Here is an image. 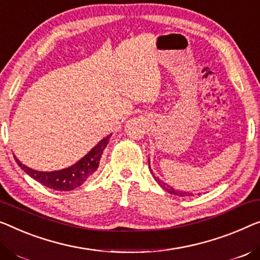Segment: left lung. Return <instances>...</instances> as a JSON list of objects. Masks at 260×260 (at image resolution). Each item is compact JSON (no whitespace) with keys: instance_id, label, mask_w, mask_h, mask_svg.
<instances>
[{"instance_id":"obj_1","label":"left lung","mask_w":260,"mask_h":260,"mask_svg":"<svg viewBox=\"0 0 260 260\" xmlns=\"http://www.w3.org/2000/svg\"><path fill=\"white\" fill-rule=\"evenodd\" d=\"M148 165H149V160H148ZM149 169H150V165H149ZM150 172H152V169H150ZM152 175H153V177H154V179H155V181H156L157 183H158V185H161V187L164 188L166 191H168V192L170 193V195H176V196H180V197H188V196H193V193H192V192H189V191H180V190H175V189L172 188V187H169L168 184H166L165 182H162L160 179H158V177L155 176L153 173H152Z\"/></svg>"}]
</instances>
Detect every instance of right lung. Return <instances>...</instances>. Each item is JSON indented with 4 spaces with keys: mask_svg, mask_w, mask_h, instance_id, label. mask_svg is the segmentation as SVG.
Here are the masks:
<instances>
[{
    "mask_svg": "<svg viewBox=\"0 0 260 260\" xmlns=\"http://www.w3.org/2000/svg\"><path fill=\"white\" fill-rule=\"evenodd\" d=\"M111 137L112 134L102 139L90 152L81 157L79 161H77L75 165L64 169L55 170V172H40V170L31 169L23 165L15 155L14 157L21 169L24 170L34 180L40 182L45 187L53 189V190L70 191L78 188L95 173V170L99 167L100 157H102L104 149L107 147Z\"/></svg>",
    "mask_w": 260,
    "mask_h": 260,
    "instance_id": "obj_1",
    "label": "right lung"
}]
</instances>
